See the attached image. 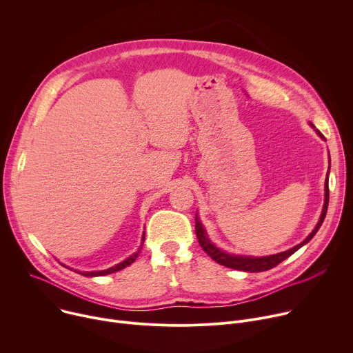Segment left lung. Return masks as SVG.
Returning <instances> with one entry per match:
<instances>
[{
  "label": "left lung",
  "mask_w": 353,
  "mask_h": 353,
  "mask_svg": "<svg viewBox=\"0 0 353 353\" xmlns=\"http://www.w3.org/2000/svg\"><path fill=\"white\" fill-rule=\"evenodd\" d=\"M310 127L314 128V125L312 123H309ZM317 135L323 138V134L316 130ZM330 155V154H328ZM328 176H330V169L327 172V176H325V184H324V205H323V211H321V215H320V219L316 225V228L312 230V233L301 241L297 245L286 250V251H282V253H278V254H272V256H264V257H253V256H241V254H229L226 253V251L221 250L219 247H216L208 237L207 234V230L204 228V225L201 223L199 221V216L198 214H195V234H196V239H198V243L199 245L203 247V250L205 251V253L214 260L216 261L218 264L223 265V267H228V268H233V270H237V271H245V272H263V271H268L274 267H276L279 263H282L283 260H286L288 257H290L293 253H296V251L303 247L305 244H307L313 237L314 234L319 232L320 226L323 225L324 222V218H325V214H327V208H328V198H330V190H328Z\"/></svg>",
  "instance_id": "8db88e82"
}]
</instances>
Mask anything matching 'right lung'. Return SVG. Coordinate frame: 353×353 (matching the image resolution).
Masks as SVG:
<instances>
[{
  "instance_id": "right-lung-1",
  "label": "right lung",
  "mask_w": 353,
  "mask_h": 353,
  "mask_svg": "<svg viewBox=\"0 0 353 353\" xmlns=\"http://www.w3.org/2000/svg\"><path fill=\"white\" fill-rule=\"evenodd\" d=\"M143 240H145V230H143V233H142V239H141V245H139V248L135 251L134 254H131V256H130L128 259H125L124 261L116 264L114 267H110V268L102 270V271H83V272H82V271H75V272H78V274H81V275H83V276H103V275H109V274L121 271V270H124L125 267L131 265V264L137 260V257H138V254H139V251H141V248H142ZM64 267H65V265H64ZM67 268H68V267H67ZM70 270H71V268H70Z\"/></svg>"
}]
</instances>
